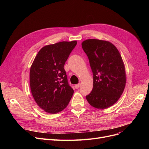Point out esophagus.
<instances>
[{
  "label": "esophagus",
  "instance_id": "obj_1",
  "mask_svg": "<svg viewBox=\"0 0 149 149\" xmlns=\"http://www.w3.org/2000/svg\"><path fill=\"white\" fill-rule=\"evenodd\" d=\"M80 84H75V89H79V87H80Z\"/></svg>",
  "mask_w": 149,
  "mask_h": 149
}]
</instances>
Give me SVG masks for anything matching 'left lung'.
I'll use <instances>...</instances> for the list:
<instances>
[{
	"label": "left lung",
	"mask_w": 149,
	"mask_h": 149,
	"mask_svg": "<svg viewBox=\"0 0 149 149\" xmlns=\"http://www.w3.org/2000/svg\"><path fill=\"white\" fill-rule=\"evenodd\" d=\"M81 45L93 75V89L86 98L92 107L107 109L117 102L126 86V69L121 56L109 41L87 39Z\"/></svg>",
	"instance_id": "1"
}]
</instances>
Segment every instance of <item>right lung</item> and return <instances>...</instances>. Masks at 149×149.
<instances>
[{"instance_id":"right-lung-1","label":"right lung","mask_w":149,"mask_h":149,"mask_svg":"<svg viewBox=\"0 0 149 149\" xmlns=\"http://www.w3.org/2000/svg\"><path fill=\"white\" fill-rule=\"evenodd\" d=\"M76 40L46 45L38 51L30 68L31 91L37 104L49 113L65 109L74 93L68 84L64 65Z\"/></svg>"}]
</instances>
